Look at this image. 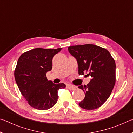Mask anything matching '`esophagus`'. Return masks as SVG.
<instances>
[{"mask_svg": "<svg viewBox=\"0 0 133 133\" xmlns=\"http://www.w3.org/2000/svg\"><path fill=\"white\" fill-rule=\"evenodd\" d=\"M67 87H68V89L69 90H75L76 89V87L75 86H73V85H72L71 84H69L67 85Z\"/></svg>", "mask_w": 133, "mask_h": 133, "instance_id": "obj_1", "label": "esophagus"}]
</instances>
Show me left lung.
I'll use <instances>...</instances> for the list:
<instances>
[{"label":"left lung","mask_w":133,"mask_h":133,"mask_svg":"<svg viewBox=\"0 0 133 133\" xmlns=\"http://www.w3.org/2000/svg\"><path fill=\"white\" fill-rule=\"evenodd\" d=\"M68 50L77 60L78 74L86 73L92 78L87 85L78 87L85 93L78 104L85 110L98 109L109 98L115 85V60L107 50L94 44L70 46Z\"/></svg>","instance_id":"1"}]
</instances>
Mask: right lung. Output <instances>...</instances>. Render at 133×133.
<instances>
[{
	"label": "right lung",
	"mask_w": 133,
	"mask_h": 133,
	"mask_svg": "<svg viewBox=\"0 0 133 133\" xmlns=\"http://www.w3.org/2000/svg\"><path fill=\"white\" fill-rule=\"evenodd\" d=\"M62 49L36 48L23 53L18 59L14 73L16 82L29 104L36 109L54 106L58 90L66 87L64 83L55 84L46 77L52 69L53 56Z\"/></svg>",
	"instance_id": "obj_1"
}]
</instances>
